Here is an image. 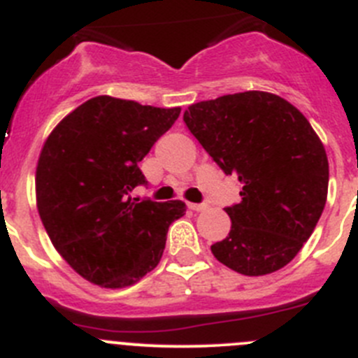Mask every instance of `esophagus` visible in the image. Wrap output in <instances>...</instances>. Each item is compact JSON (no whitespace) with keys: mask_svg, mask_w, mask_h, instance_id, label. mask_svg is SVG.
<instances>
[{"mask_svg":"<svg viewBox=\"0 0 358 358\" xmlns=\"http://www.w3.org/2000/svg\"><path fill=\"white\" fill-rule=\"evenodd\" d=\"M188 207L192 210H196V213H202V210L209 209V206H207V203H188Z\"/></svg>","mask_w":358,"mask_h":358,"instance_id":"obj_1","label":"esophagus"}]
</instances>
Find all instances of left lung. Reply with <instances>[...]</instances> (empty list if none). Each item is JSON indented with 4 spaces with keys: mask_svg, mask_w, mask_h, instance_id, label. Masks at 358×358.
<instances>
[{
    "mask_svg": "<svg viewBox=\"0 0 358 358\" xmlns=\"http://www.w3.org/2000/svg\"><path fill=\"white\" fill-rule=\"evenodd\" d=\"M188 130L227 176L241 202L227 207L232 228L214 257L244 275L290 264L311 237L329 189L325 148L290 101L265 91L224 94L185 112Z\"/></svg>",
    "mask_w": 358,
    "mask_h": 358,
    "instance_id": "8db88e82",
    "label": "left lung"
}]
</instances>
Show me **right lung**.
Returning <instances> with one entry per match:
<instances>
[{"mask_svg": "<svg viewBox=\"0 0 358 358\" xmlns=\"http://www.w3.org/2000/svg\"><path fill=\"white\" fill-rule=\"evenodd\" d=\"M181 108L94 96L66 115L43 144L36 207L57 253L103 288L137 283L162 260L181 200L131 199L145 177L138 163Z\"/></svg>", "mask_w": 358, "mask_h": 358, "instance_id": "add662e5", "label": "right lung"}]
</instances>
